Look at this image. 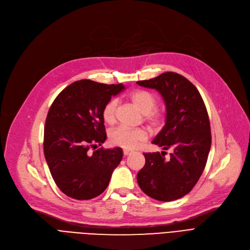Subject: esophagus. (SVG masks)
Listing matches in <instances>:
<instances>
[{
    "label": "esophagus",
    "instance_id": "esophagus-1",
    "mask_svg": "<svg viewBox=\"0 0 250 250\" xmlns=\"http://www.w3.org/2000/svg\"><path fill=\"white\" fill-rule=\"evenodd\" d=\"M132 153H133V152L130 151V150H126V149H125V150H124V155H125V156H127V155L132 154Z\"/></svg>",
    "mask_w": 250,
    "mask_h": 250
}]
</instances>
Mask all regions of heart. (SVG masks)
Wrapping results in <instances>:
<instances>
[{
	"instance_id": "1",
	"label": "heart",
	"mask_w": 250,
	"mask_h": 250,
	"mask_svg": "<svg viewBox=\"0 0 250 250\" xmlns=\"http://www.w3.org/2000/svg\"><path fill=\"white\" fill-rule=\"evenodd\" d=\"M129 100L132 101L140 111L144 114L145 121L154 128L160 127L164 123V114L154 109L157 104L156 97L145 90H137L129 94ZM117 108V100L110 99L104 105L102 109V118L105 124L112 125L115 122ZM148 138L145 128H128L125 126H118L112 129L109 134L111 144L126 150H134L142 145Z\"/></svg>"
}]
</instances>
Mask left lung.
I'll return each mask as SVG.
<instances>
[{"label": "left lung", "instance_id": "obj_1", "mask_svg": "<svg viewBox=\"0 0 250 250\" xmlns=\"http://www.w3.org/2000/svg\"><path fill=\"white\" fill-rule=\"evenodd\" d=\"M137 84L158 91L166 105L165 125L152 142L164 151L144 153L146 163L137 175L139 187L154 200H178L199 181L211 149L206 105L195 86L177 73L166 72ZM169 148L174 152L165 159Z\"/></svg>", "mask_w": 250, "mask_h": 250}]
</instances>
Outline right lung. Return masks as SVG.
<instances>
[{
	"label": "right lung",
	"instance_id": "obj_1",
	"mask_svg": "<svg viewBox=\"0 0 250 250\" xmlns=\"http://www.w3.org/2000/svg\"><path fill=\"white\" fill-rule=\"evenodd\" d=\"M124 89L123 84L76 81L51 104L44 126V157L56 185L72 199L101 194L123 159L122 148H100L92 155L88 151L106 140L102 109Z\"/></svg>",
	"mask_w": 250,
	"mask_h": 250
}]
</instances>
